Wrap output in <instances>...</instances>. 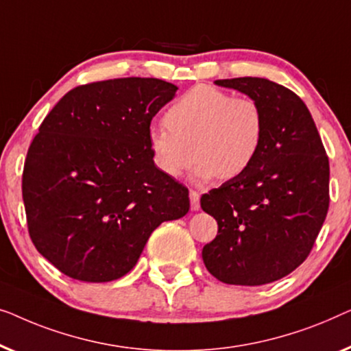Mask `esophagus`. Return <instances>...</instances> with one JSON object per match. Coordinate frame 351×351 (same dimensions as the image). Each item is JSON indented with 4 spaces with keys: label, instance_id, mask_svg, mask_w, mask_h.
Masks as SVG:
<instances>
[{
    "label": "esophagus",
    "instance_id": "esophagus-1",
    "mask_svg": "<svg viewBox=\"0 0 351 351\" xmlns=\"http://www.w3.org/2000/svg\"><path fill=\"white\" fill-rule=\"evenodd\" d=\"M189 199H191V210L197 211L200 210V194L197 191H191L189 192Z\"/></svg>",
    "mask_w": 351,
    "mask_h": 351
}]
</instances>
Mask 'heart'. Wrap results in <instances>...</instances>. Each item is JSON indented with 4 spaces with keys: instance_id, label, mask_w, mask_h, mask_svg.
<instances>
[{
    "instance_id": "1",
    "label": "heart",
    "mask_w": 351,
    "mask_h": 351,
    "mask_svg": "<svg viewBox=\"0 0 351 351\" xmlns=\"http://www.w3.org/2000/svg\"><path fill=\"white\" fill-rule=\"evenodd\" d=\"M167 128H151L147 147L157 169L180 178L199 156L194 176L232 180L250 169L264 140V114L250 97L218 87H192L165 111ZM195 147L192 148L191 146Z\"/></svg>"
}]
</instances>
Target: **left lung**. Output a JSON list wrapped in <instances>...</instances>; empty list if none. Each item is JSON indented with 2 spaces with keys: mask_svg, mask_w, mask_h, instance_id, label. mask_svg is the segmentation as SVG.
I'll list each match as a JSON object with an SVG mask.
<instances>
[{
  "mask_svg": "<svg viewBox=\"0 0 351 351\" xmlns=\"http://www.w3.org/2000/svg\"><path fill=\"white\" fill-rule=\"evenodd\" d=\"M259 103L264 140L248 170L211 189L202 210L218 235L202 250L205 267L227 285L283 278L307 258L329 208V160L305 103L264 77L218 79Z\"/></svg>",
  "mask_w": 351,
  "mask_h": 351,
  "instance_id": "obj_1",
  "label": "left lung"
}]
</instances>
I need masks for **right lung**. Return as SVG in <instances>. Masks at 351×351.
Returning a JSON list of instances; mask_svg holds the SVG:
<instances>
[{
	"label": "right lung",
	"instance_id": "1",
	"mask_svg": "<svg viewBox=\"0 0 351 351\" xmlns=\"http://www.w3.org/2000/svg\"><path fill=\"white\" fill-rule=\"evenodd\" d=\"M156 77L73 88L29 146L22 194L34 246L87 283L124 276L164 221L189 211V191L152 164V117L176 95Z\"/></svg>",
	"mask_w": 351,
	"mask_h": 351
}]
</instances>
